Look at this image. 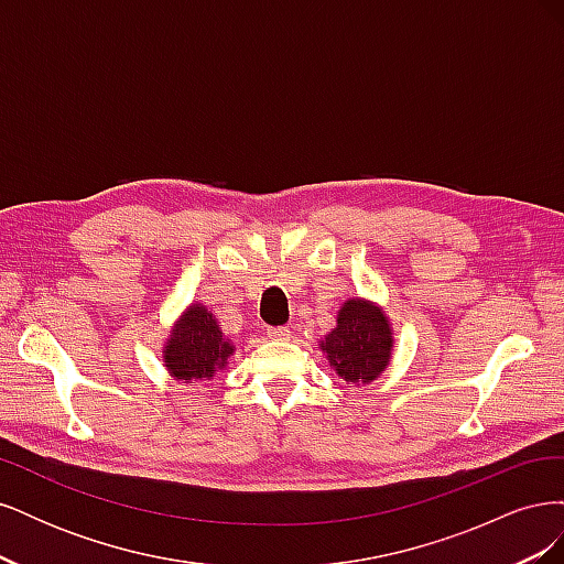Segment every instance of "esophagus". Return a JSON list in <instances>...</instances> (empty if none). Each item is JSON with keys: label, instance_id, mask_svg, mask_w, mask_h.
<instances>
[{"label": "esophagus", "instance_id": "34e87169", "mask_svg": "<svg viewBox=\"0 0 564 564\" xmlns=\"http://www.w3.org/2000/svg\"><path fill=\"white\" fill-rule=\"evenodd\" d=\"M270 338H278V340H282V338H289L292 336V329L289 327H268V332H265Z\"/></svg>", "mask_w": 564, "mask_h": 564}]
</instances>
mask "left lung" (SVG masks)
<instances>
[{
    "label": "left lung",
    "mask_w": 564,
    "mask_h": 564,
    "mask_svg": "<svg viewBox=\"0 0 564 564\" xmlns=\"http://www.w3.org/2000/svg\"><path fill=\"white\" fill-rule=\"evenodd\" d=\"M319 348L346 383H371L390 362V324L379 305L350 299L338 313L336 329Z\"/></svg>",
    "instance_id": "8db88e82"
}]
</instances>
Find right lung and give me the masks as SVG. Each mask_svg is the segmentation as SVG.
Masks as SVG:
<instances>
[{"label":"right lung","mask_w":564,"mask_h":564,"mask_svg":"<svg viewBox=\"0 0 564 564\" xmlns=\"http://www.w3.org/2000/svg\"><path fill=\"white\" fill-rule=\"evenodd\" d=\"M232 355L230 340L204 305H191L178 319L164 348V362L176 381L193 383L212 379Z\"/></svg>","instance_id":"add662e5"}]
</instances>
